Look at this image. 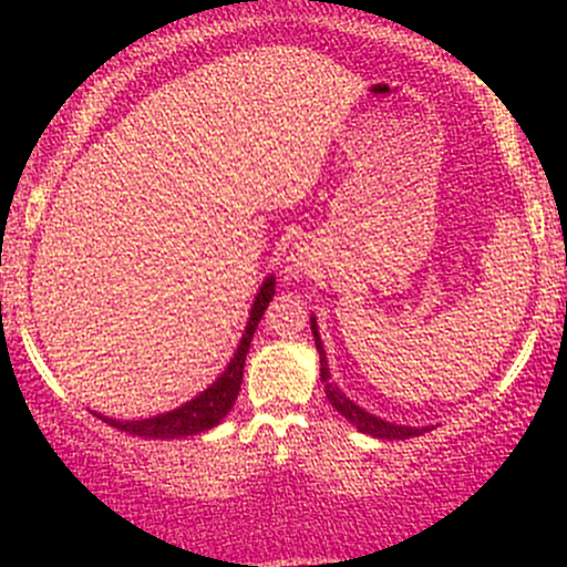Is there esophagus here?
Listing matches in <instances>:
<instances>
[{
	"instance_id": "1",
	"label": "esophagus",
	"mask_w": 567,
	"mask_h": 567,
	"mask_svg": "<svg viewBox=\"0 0 567 567\" xmlns=\"http://www.w3.org/2000/svg\"><path fill=\"white\" fill-rule=\"evenodd\" d=\"M303 258L301 256H288L285 258V271H288V275H298V271H303Z\"/></svg>"
}]
</instances>
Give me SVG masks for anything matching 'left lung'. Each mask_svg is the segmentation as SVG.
Here are the masks:
<instances>
[{
  "instance_id": "8db88e82",
  "label": "left lung",
  "mask_w": 567,
  "mask_h": 567,
  "mask_svg": "<svg viewBox=\"0 0 567 567\" xmlns=\"http://www.w3.org/2000/svg\"><path fill=\"white\" fill-rule=\"evenodd\" d=\"M311 333H315L317 351H320V379H322V383H324V394H328L330 405H333V408L338 410V413L343 415V419H349L351 424L360 429L362 434H370V437H379V440H410V437H419V434L429 432L426 426L415 429V426L389 424V421L379 419V415L368 413V410H362L360 405H354V402H351L349 396L343 394L341 389H338L333 381H330L328 357H324V349H322L320 333H317V320H315V317H311Z\"/></svg>"
}]
</instances>
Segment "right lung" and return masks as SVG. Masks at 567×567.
I'll return each mask as SVG.
<instances>
[{
    "instance_id": "1",
    "label": "right lung",
    "mask_w": 567,
    "mask_h": 567,
    "mask_svg": "<svg viewBox=\"0 0 567 567\" xmlns=\"http://www.w3.org/2000/svg\"><path fill=\"white\" fill-rule=\"evenodd\" d=\"M271 296H275V277H266L261 290H258L256 301H252L250 320H247L243 341H239L237 354L231 357L229 368L220 373V379H216L213 386H207L205 392H202L199 396H194L192 402L171 410V413H162V415H154V419H143V421H116V419H106V415H97V419H103L106 424L120 429V432L138 434V437H146V440L192 437V434L207 432V429L220 424L239 394L247 349H250L252 333H256L258 322H261V317H264L266 306H269V301H271Z\"/></svg>"
}]
</instances>
